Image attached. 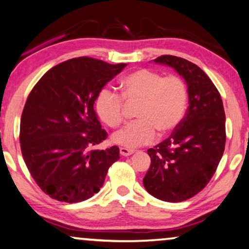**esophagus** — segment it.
<instances>
[{"instance_id":"esophagus-1","label":"esophagus","mask_w":249,"mask_h":249,"mask_svg":"<svg viewBox=\"0 0 249 249\" xmlns=\"http://www.w3.org/2000/svg\"><path fill=\"white\" fill-rule=\"evenodd\" d=\"M119 152H121L122 156H130L134 152L133 149L128 148H119Z\"/></svg>"}]
</instances>
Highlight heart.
<instances>
[{"instance_id":"b5f03b06","label":"heart","mask_w":249,"mask_h":249,"mask_svg":"<svg viewBox=\"0 0 249 249\" xmlns=\"http://www.w3.org/2000/svg\"><path fill=\"white\" fill-rule=\"evenodd\" d=\"M122 97L105 88L95 99V109L101 121L110 127H117L124 118V99L139 102V119L125 125L112 134L111 142L126 148L149 144L157 131L170 133L177 128L187 108L188 92L185 83L174 75L165 76L148 69L133 71L121 81Z\"/></svg>"}]
</instances>
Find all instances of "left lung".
Returning a JSON list of instances; mask_svg holds the SVG:
<instances>
[{
  "label": "left lung",
  "mask_w": 249,
  "mask_h": 249,
  "mask_svg": "<svg viewBox=\"0 0 249 249\" xmlns=\"http://www.w3.org/2000/svg\"><path fill=\"white\" fill-rule=\"evenodd\" d=\"M154 62L173 68L184 79L189 107L171 137L148 149L151 163L143 185L155 198L178 203L203 190L216 171L225 145L223 102L197 65L174 55Z\"/></svg>",
  "instance_id": "left-lung-1"
}]
</instances>
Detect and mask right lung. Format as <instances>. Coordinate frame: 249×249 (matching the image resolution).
Here are the masks:
<instances>
[{
  "label": "right lung",
  "mask_w": 249,
  "mask_h": 249,
  "mask_svg": "<svg viewBox=\"0 0 249 249\" xmlns=\"http://www.w3.org/2000/svg\"><path fill=\"white\" fill-rule=\"evenodd\" d=\"M89 57L52 67L34 86L20 121L22 157L53 199L79 203L100 190L119 149L90 148L107 138L93 106L99 92L125 68Z\"/></svg>",
  "instance_id": "1"
}]
</instances>
